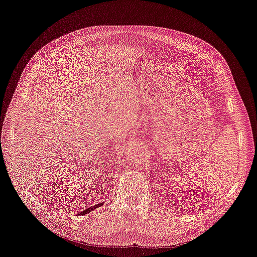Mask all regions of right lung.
I'll use <instances>...</instances> for the list:
<instances>
[{"mask_svg": "<svg viewBox=\"0 0 257 257\" xmlns=\"http://www.w3.org/2000/svg\"><path fill=\"white\" fill-rule=\"evenodd\" d=\"M103 204H104V203H101V204H97V205H95V206H93V207H90V208H88V209H85L84 211H82L81 213H78L77 215H84V214H89L90 212H92V211H94V210L98 209L99 207H101Z\"/></svg>", "mask_w": 257, "mask_h": 257, "instance_id": "1", "label": "right lung"}]
</instances>
